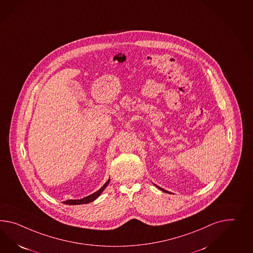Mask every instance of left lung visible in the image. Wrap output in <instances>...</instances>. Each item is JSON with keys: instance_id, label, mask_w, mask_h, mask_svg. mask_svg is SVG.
Instances as JSON below:
<instances>
[{"instance_id": "left-lung-1", "label": "left lung", "mask_w": 253, "mask_h": 253, "mask_svg": "<svg viewBox=\"0 0 253 253\" xmlns=\"http://www.w3.org/2000/svg\"><path fill=\"white\" fill-rule=\"evenodd\" d=\"M156 185V184H155ZM157 187L159 188L160 190H162V191H163V192H165V193H169V192H168V191H166V190H164V189H162V188L160 187V186H158V185H156Z\"/></svg>"}]
</instances>
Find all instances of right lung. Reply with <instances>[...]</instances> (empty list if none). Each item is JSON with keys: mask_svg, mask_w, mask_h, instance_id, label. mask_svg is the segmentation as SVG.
I'll list each match as a JSON object with an SVG mask.
<instances>
[{"mask_svg": "<svg viewBox=\"0 0 253 253\" xmlns=\"http://www.w3.org/2000/svg\"><path fill=\"white\" fill-rule=\"evenodd\" d=\"M109 181H110V178L108 179V181H106L102 187L98 190L97 192H95V193H93V194H91V195H88V196H86V197L83 198V199H80V200H67V201L64 202V204H66V205H70V206H74V205L88 204V203L94 201L96 198H98V197L101 195V194L103 193V191H104V189L107 187Z\"/></svg>", "mask_w": 253, "mask_h": 253, "instance_id": "right-lung-1", "label": "right lung"}]
</instances>
